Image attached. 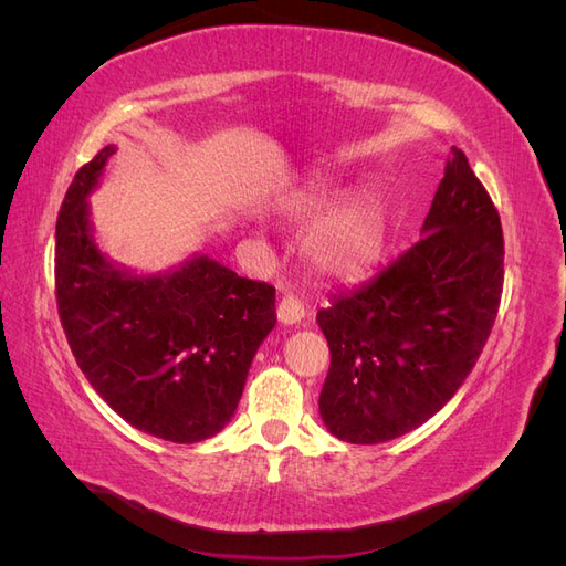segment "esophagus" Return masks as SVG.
I'll use <instances>...</instances> for the list:
<instances>
[{
  "label": "esophagus",
  "mask_w": 566,
  "mask_h": 566,
  "mask_svg": "<svg viewBox=\"0 0 566 566\" xmlns=\"http://www.w3.org/2000/svg\"><path fill=\"white\" fill-rule=\"evenodd\" d=\"M276 316H279V321L285 323V325L300 323V321L304 318V304H302V300H300L297 295L285 293L283 300H281L279 306H276Z\"/></svg>",
  "instance_id": "obj_1"
}]
</instances>
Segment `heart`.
<instances>
[{
  "mask_svg": "<svg viewBox=\"0 0 566 566\" xmlns=\"http://www.w3.org/2000/svg\"><path fill=\"white\" fill-rule=\"evenodd\" d=\"M328 205L331 196L325 191H310L287 205L290 219L302 224L319 217L304 238V260L325 281L349 283L364 279L385 250L387 219L382 205L368 193L342 200L326 213Z\"/></svg>",
  "mask_w": 566,
  "mask_h": 566,
  "instance_id": "heart-1",
  "label": "heart"
}]
</instances>
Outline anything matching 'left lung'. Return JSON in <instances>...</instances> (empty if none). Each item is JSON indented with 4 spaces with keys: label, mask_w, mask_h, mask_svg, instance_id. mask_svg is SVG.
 I'll list each match as a JSON object with an SVG mask.
<instances>
[{
    "label": "left lung",
    "mask_w": 566,
    "mask_h": 566,
    "mask_svg": "<svg viewBox=\"0 0 566 566\" xmlns=\"http://www.w3.org/2000/svg\"><path fill=\"white\" fill-rule=\"evenodd\" d=\"M503 254L499 210L451 148L420 241L316 314L331 347L318 408L337 439H397L447 406L491 335Z\"/></svg>",
    "instance_id": "left-lung-1"
}]
</instances>
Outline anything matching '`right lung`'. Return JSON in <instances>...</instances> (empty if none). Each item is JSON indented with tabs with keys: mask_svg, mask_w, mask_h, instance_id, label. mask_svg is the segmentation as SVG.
Returning <instances> with one entry per match:
<instances>
[{
	"mask_svg": "<svg viewBox=\"0 0 566 566\" xmlns=\"http://www.w3.org/2000/svg\"><path fill=\"white\" fill-rule=\"evenodd\" d=\"M115 148L77 169L56 219V304L84 378L119 418L165 441L214 437L276 325V287L210 256L134 276L94 243L87 196Z\"/></svg>",
	"mask_w": 566,
	"mask_h": 566,
	"instance_id": "add662e5",
	"label": "right lung"
}]
</instances>
